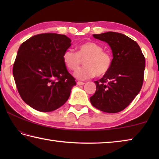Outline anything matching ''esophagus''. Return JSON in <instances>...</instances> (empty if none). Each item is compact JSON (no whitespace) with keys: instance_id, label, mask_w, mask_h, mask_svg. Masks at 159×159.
I'll use <instances>...</instances> for the list:
<instances>
[{"instance_id":"1","label":"esophagus","mask_w":159,"mask_h":159,"mask_svg":"<svg viewBox=\"0 0 159 159\" xmlns=\"http://www.w3.org/2000/svg\"><path fill=\"white\" fill-rule=\"evenodd\" d=\"M84 84H85V83L81 82V81H78L77 82V85H84Z\"/></svg>"}]
</instances>
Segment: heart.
<instances>
[{"label": "heart", "instance_id": "obj_1", "mask_svg": "<svg viewBox=\"0 0 159 159\" xmlns=\"http://www.w3.org/2000/svg\"><path fill=\"white\" fill-rule=\"evenodd\" d=\"M64 65L71 71H76L85 60V67L75 72L78 79L85 80L95 76H102L108 73L111 68L112 59L103 48L95 42H86L77 48L76 53L66 50L62 56ZM82 61H81V60Z\"/></svg>", "mask_w": 159, "mask_h": 159}]
</instances>
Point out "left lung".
<instances>
[{"instance_id": "8db88e82", "label": "left lung", "mask_w": 159, "mask_h": 159, "mask_svg": "<svg viewBox=\"0 0 159 159\" xmlns=\"http://www.w3.org/2000/svg\"><path fill=\"white\" fill-rule=\"evenodd\" d=\"M93 37L109 44L113 59L108 73L95 81L96 92L90 98V102L102 111L119 112L141 90L145 58L139 45L124 34L109 31L93 34Z\"/></svg>"}]
</instances>
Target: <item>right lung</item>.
<instances>
[{"label":"right lung","instance_id":"obj_1","mask_svg":"<svg viewBox=\"0 0 159 159\" xmlns=\"http://www.w3.org/2000/svg\"><path fill=\"white\" fill-rule=\"evenodd\" d=\"M71 42L65 35L41 34L26 40L19 48L13 76L21 99L37 111L60 108L76 84L62 60Z\"/></svg>","mask_w":159,"mask_h":159}]
</instances>
